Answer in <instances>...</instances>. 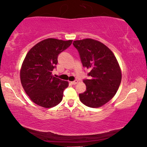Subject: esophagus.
Here are the masks:
<instances>
[{
	"instance_id": "34e87169",
	"label": "esophagus",
	"mask_w": 147,
	"mask_h": 147,
	"mask_svg": "<svg viewBox=\"0 0 147 147\" xmlns=\"http://www.w3.org/2000/svg\"><path fill=\"white\" fill-rule=\"evenodd\" d=\"M71 83L72 85H76V84H77V83H78V80H75L74 81H71Z\"/></svg>"
}]
</instances>
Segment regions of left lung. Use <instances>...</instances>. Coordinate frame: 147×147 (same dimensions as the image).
<instances>
[{
  "instance_id": "left-lung-1",
  "label": "left lung",
  "mask_w": 147,
  "mask_h": 147,
  "mask_svg": "<svg viewBox=\"0 0 147 147\" xmlns=\"http://www.w3.org/2000/svg\"><path fill=\"white\" fill-rule=\"evenodd\" d=\"M83 66L90 69L91 79H85L86 91L79 94L80 100L91 108L100 107L111 100L120 85V67L112 52L98 40L91 39L75 40Z\"/></svg>"
}]
</instances>
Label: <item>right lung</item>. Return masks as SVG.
Segmentation results:
<instances>
[{
    "label": "right lung",
    "mask_w": 147,
    "mask_h": 147,
    "mask_svg": "<svg viewBox=\"0 0 147 147\" xmlns=\"http://www.w3.org/2000/svg\"><path fill=\"white\" fill-rule=\"evenodd\" d=\"M72 40L47 39L30 49L24 60L20 80L26 94L36 105L52 108L62 100L68 82L54 77L58 55L71 45Z\"/></svg>",
    "instance_id": "1"
}]
</instances>
